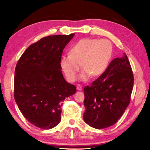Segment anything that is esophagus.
Here are the masks:
<instances>
[{
  "instance_id": "1",
  "label": "esophagus",
  "mask_w": 150,
  "mask_h": 150,
  "mask_svg": "<svg viewBox=\"0 0 150 150\" xmlns=\"http://www.w3.org/2000/svg\"><path fill=\"white\" fill-rule=\"evenodd\" d=\"M76 88H77V89H78V91H81V90H82V89H83V86H81V85H80V84H78V85H77V86H76Z\"/></svg>"
}]
</instances>
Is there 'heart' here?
Instances as JSON below:
<instances>
[{
  "label": "heart",
  "instance_id": "b5f03b06",
  "mask_svg": "<svg viewBox=\"0 0 150 150\" xmlns=\"http://www.w3.org/2000/svg\"><path fill=\"white\" fill-rule=\"evenodd\" d=\"M113 46L110 40L84 38L75 43L70 54L62 56L60 65L67 79L74 81L81 64L84 71L79 79L86 81L91 76L98 77L106 71L111 61Z\"/></svg>",
  "mask_w": 150,
  "mask_h": 150
}]
</instances>
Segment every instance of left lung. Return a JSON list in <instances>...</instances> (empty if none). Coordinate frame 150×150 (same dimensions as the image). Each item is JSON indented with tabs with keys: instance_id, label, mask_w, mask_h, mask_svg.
Instances as JSON below:
<instances>
[{
	"instance_id": "obj_1",
	"label": "left lung",
	"mask_w": 150,
	"mask_h": 150,
	"mask_svg": "<svg viewBox=\"0 0 150 150\" xmlns=\"http://www.w3.org/2000/svg\"><path fill=\"white\" fill-rule=\"evenodd\" d=\"M134 77L125 53L113 59L107 69L91 85L84 89L83 119L96 129L116 123L130 102Z\"/></svg>"
}]
</instances>
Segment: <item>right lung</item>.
Segmentation results:
<instances>
[{
	"label": "right lung",
	"instance_id": "right-lung-1",
	"mask_svg": "<svg viewBox=\"0 0 150 150\" xmlns=\"http://www.w3.org/2000/svg\"><path fill=\"white\" fill-rule=\"evenodd\" d=\"M54 35L31 44L15 69L14 98L19 110L35 126L49 129L59 123L62 102L73 95L76 86L63 77V49L74 37Z\"/></svg>",
	"mask_w": 150,
	"mask_h": 150
}]
</instances>
